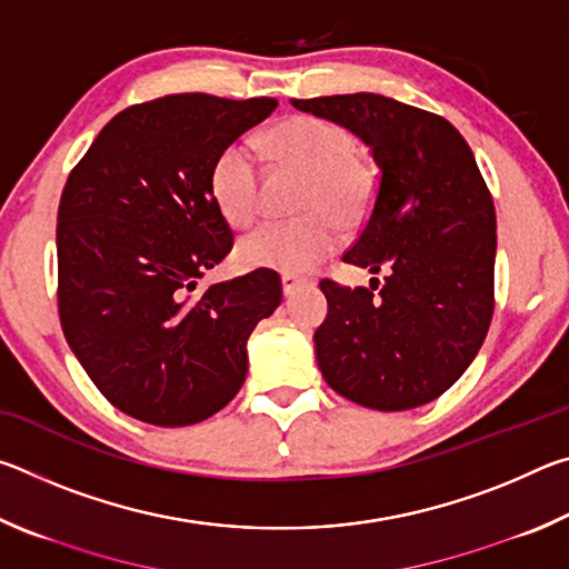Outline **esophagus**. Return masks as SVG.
Here are the masks:
<instances>
[{
  "label": "esophagus",
  "instance_id": "obj_1",
  "mask_svg": "<svg viewBox=\"0 0 569 569\" xmlns=\"http://www.w3.org/2000/svg\"><path fill=\"white\" fill-rule=\"evenodd\" d=\"M303 283H306L303 278H298V276H293V273H283V276H281V286H283V293H286V296L296 293L298 288H301Z\"/></svg>",
  "mask_w": 569,
  "mask_h": 569
}]
</instances>
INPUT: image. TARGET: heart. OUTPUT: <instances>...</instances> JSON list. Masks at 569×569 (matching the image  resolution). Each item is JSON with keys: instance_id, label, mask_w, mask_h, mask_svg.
<instances>
[{"instance_id": "1", "label": "heart", "mask_w": 569, "mask_h": 569, "mask_svg": "<svg viewBox=\"0 0 569 569\" xmlns=\"http://www.w3.org/2000/svg\"><path fill=\"white\" fill-rule=\"evenodd\" d=\"M276 158L306 170L301 210L296 220H266L240 240L238 258L248 268L308 273L341 243V230L369 218L377 178L356 158V138L339 122L296 114L268 132ZM210 196L230 226H248L261 210V170L246 142H233L210 168Z\"/></svg>"}]
</instances>
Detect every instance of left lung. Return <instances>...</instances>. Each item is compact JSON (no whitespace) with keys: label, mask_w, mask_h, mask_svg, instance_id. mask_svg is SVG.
<instances>
[{"label":"left lung","mask_w":569,"mask_h":569,"mask_svg":"<svg viewBox=\"0 0 569 569\" xmlns=\"http://www.w3.org/2000/svg\"><path fill=\"white\" fill-rule=\"evenodd\" d=\"M291 104L359 134L379 166L377 200L343 261L387 276L371 288L321 281L323 379L379 411L435 401L475 361L495 313L497 218L471 148L441 114L383 94Z\"/></svg>","instance_id":"8db88e82"}]
</instances>
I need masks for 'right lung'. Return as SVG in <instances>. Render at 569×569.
<instances>
[{
  "label": "right lung",
  "instance_id": "right-lung-1",
  "mask_svg": "<svg viewBox=\"0 0 569 569\" xmlns=\"http://www.w3.org/2000/svg\"><path fill=\"white\" fill-rule=\"evenodd\" d=\"M273 98L186 92L130 104L72 168L57 210L64 339L112 407L156 427L213 417L243 387L246 343L281 303L256 268L192 293L233 248L210 168Z\"/></svg>",
  "mask_w": 569,
  "mask_h": 569
}]
</instances>
